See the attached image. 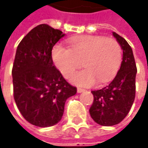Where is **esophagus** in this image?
<instances>
[{
  "mask_svg": "<svg viewBox=\"0 0 148 148\" xmlns=\"http://www.w3.org/2000/svg\"><path fill=\"white\" fill-rule=\"evenodd\" d=\"M83 91H85V90L82 88H77V93H82Z\"/></svg>",
  "mask_w": 148,
  "mask_h": 148,
  "instance_id": "34e87169",
  "label": "esophagus"
}]
</instances>
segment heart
I'll list each match as a JSON object with an SVG mask.
<instances>
[{
	"mask_svg": "<svg viewBox=\"0 0 148 148\" xmlns=\"http://www.w3.org/2000/svg\"><path fill=\"white\" fill-rule=\"evenodd\" d=\"M53 60L61 74L69 78L82 62L84 70L70 81L82 87L92 86L110 80L119 70L122 50L115 39L103 36H81L71 38L70 49L58 44L53 49Z\"/></svg>",
	"mask_w": 148,
	"mask_h": 148,
	"instance_id": "b5f03b06",
	"label": "heart"
}]
</instances>
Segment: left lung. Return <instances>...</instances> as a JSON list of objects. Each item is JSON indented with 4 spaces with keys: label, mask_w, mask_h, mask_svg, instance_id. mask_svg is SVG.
<instances>
[{
    "label": "left lung",
    "mask_w": 148,
    "mask_h": 148,
    "mask_svg": "<svg viewBox=\"0 0 148 148\" xmlns=\"http://www.w3.org/2000/svg\"><path fill=\"white\" fill-rule=\"evenodd\" d=\"M123 49V61L118 73L108 86L92 90L94 101L90 114L95 122L102 126L118 124L127 116L135 98L137 67L132 48L128 42L113 32Z\"/></svg>",
    "instance_id": "obj_1"
}]
</instances>
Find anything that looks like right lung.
Listing matches in <instances>:
<instances>
[{
    "mask_svg": "<svg viewBox=\"0 0 148 148\" xmlns=\"http://www.w3.org/2000/svg\"><path fill=\"white\" fill-rule=\"evenodd\" d=\"M65 34L42 24L19 43L12 68L14 98L23 117L41 128L62 119L67 98L77 88L63 78L52 58V49Z\"/></svg>",
    "mask_w": 148,
    "mask_h": 148,
    "instance_id": "add662e5",
    "label": "right lung"
}]
</instances>
